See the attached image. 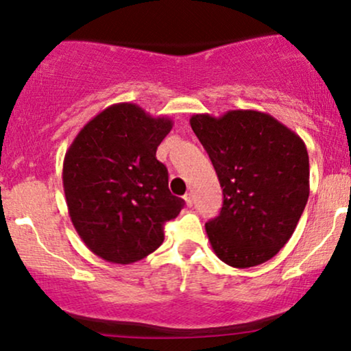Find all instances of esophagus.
<instances>
[{
    "label": "esophagus",
    "mask_w": 351,
    "mask_h": 351,
    "mask_svg": "<svg viewBox=\"0 0 351 351\" xmlns=\"http://www.w3.org/2000/svg\"><path fill=\"white\" fill-rule=\"evenodd\" d=\"M183 198H184V201H186L188 206H193V195H191V193H186V195H184Z\"/></svg>",
    "instance_id": "34e87169"
}]
</instances>
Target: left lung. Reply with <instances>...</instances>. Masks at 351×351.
Segmentation results:
<instances>
[{
    "label": "left lung",
    "mask_w": 351,
    "mask_h": 351,
    "mask_svg": "<svg viewBox=\"0 0 351 351\" xmlns=\"http://www.w3.org/2000/svg\"><path fill=\"white\" fill-rule=\"evenodd\" d=\"M189 123L224 195L219 216L206 223L213 251L237 269L272 259L291 239L308 199L304 140L257 110L195 114Z\"/></svg>",
    "instance_id": "left-lung-1"
}]
</instances>
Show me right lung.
I'll return each instance as SVG.
<instances>
[{"label": "right lung", "instance_id": "right-lung-1", "mask_svg": "<svg viewBox=\"0 0 351 351\" xmlns=\"http://www.w3.org/2000/svg\"><path fill=\"white\" fill-rule=\"evenodd\" d=\"M171 127V119L152 117L136 104H114L88 120L67 148L62 184L71 221L107 263L132 264L156 251L163 224L184 206L156 160Z\"/></svg>", "mask_w": 351, "mask_h": 351}]
</instances>
